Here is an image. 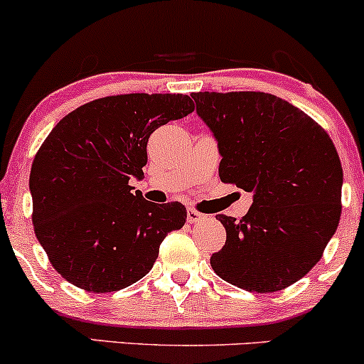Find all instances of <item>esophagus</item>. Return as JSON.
Wrapping results in <instances>:
<instances>
[{
  "label": "esophagus",
  "mask_w": 364,
  "mask_h": 364,
  "mask_svg": "<svg viewBox=\"0 0 364 364\" xmlns=\"http://www.w3.org/2000/svg\"><path fill=\"white\" fill-rule=\"evenodd\" d=\"M203 215L202 212H198V210H195V208H188V214H186V219H188V223H198V220H202L203 219Z\"/></svg>",
  "instance_id": "34e87169"
}]
</instances>
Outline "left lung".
<instances>
[{
    "label": "left lung",
    "instance_id": "obj_1",
    "mask_svg": "<svg viewBox=\"0 0 364 364\" xmlns=\"http://www.w3.org/2000/svg\"><path fill=\"white\" fill-rule=\"evenodd\" d=\"M217 140L219 176L253 193L248 214L215 215L225 245L214 272L250 292L286 289L320 260L341 219L342 166L328 133L265 92H195Z\"/></svg>",
    "mask_w": 364,
    "mask_h": 364
}]
</instances>
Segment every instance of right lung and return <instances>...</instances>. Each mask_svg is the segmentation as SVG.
I'll use <instances>...</instances> for the list:
<instances>
[{
  "instance_id": "right-lung-1",
  "label": "right lung",
  "mask_w": 364,
  "mask_h": 364,
  "mask_svg": "<svg viewBox=\"0 0 364 364\" xmlns=\"http://www.w3.org/2000/svg\"><path fill=\"white\" fill-rule=\"evenodd\" d=\"M183 94L95 99L51 129L32 162V224L49 262L73 286L112 292L150 272L168 232L186 223L179 202L154 203L144 176L149 136L193 112Z\"/></svg>"
}]
</instances>
